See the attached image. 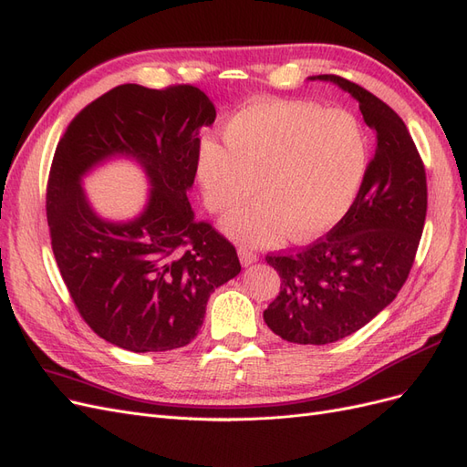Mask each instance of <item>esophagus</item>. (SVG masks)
<instances>
[{
	"label": "esophagus",
	"mask_w": 467,
	"mask_h": 467,
	"mask_svg": "<svg viewBox=\"0 0 467 467\" xmlns=\"http://www.w3.org/2000/svg\"><path fill=\"white\" fill-rule=\"evenodd\" d=\"M237 255H239V261H242V265H245V266H249V265H253V263H257V253H253L251 249H247V247H239L237 249Z\"/></svg>",
	"instance_id": "34e87169"
}]
</instances>
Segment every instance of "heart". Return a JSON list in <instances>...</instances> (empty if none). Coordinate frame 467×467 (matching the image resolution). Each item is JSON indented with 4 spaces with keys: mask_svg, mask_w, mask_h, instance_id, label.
<instances>
[{
    "mask_svg": "<svg viewBox=\"0 0 467 467\" xmlns=\"http://www.w3.org/2000/svg\"><path fill=\"white\" fill-rule=\"evenodd\" d=\"M222 142L206 140L199 150L204 202L225 214L251 199L259 181L265 199L223 222L230 235L255 245L333 230L355 206L372 155L370 132L352 110L285 99L235 110Z\"/></svg>",
    "mask_w": 467,
    "mask_h": 467,
    "instance_id": "b5f03b06",
    "label": "heart"
}]
</instances>
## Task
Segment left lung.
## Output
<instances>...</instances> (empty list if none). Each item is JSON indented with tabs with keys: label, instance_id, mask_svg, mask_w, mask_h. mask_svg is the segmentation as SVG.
Wrapping results in <instances>:
<instances>
[{
	"label": "left lung",
	"instance_id": "left-lung-1",
	"mask_svg": "<svg viewBox=\"0 0 467 467\" xmlns=\"http://www.w3.org/2000/svg\"><path fill=\"white\" fill-rule=\"evenodd\" d=\"M358 101L376 150L355 206L314 244L266 255L280 292L263 312L273 333L296 345H327L364 327L393 302L415 263L427 218V173L405 122L389 105L341 76Z\"/></svg>",
	"mask_w": 467,
	"mask_h": 467
}]
</instances>
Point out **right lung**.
I'll return each instance as SVG.
<instances>
[{"label": "right lung", "instance_id": "right-lung-1", "mask_svg": "<svg viewBox=\"0 0 467 467\" xmlns=\"http://www.w3.org/2000/svg\"><path fill=\"white\" fill-rule=\"evenodd\" d=\"M214 119V105L194 86L124 83L81 109L56 148L47 187L54 257L83 321L120 348L189 345L210 294L242 271L235 247L196 222L187 199L199 134ZM115 154L134 157L152 185L132 223L99 219L80 189V177Z\"/></svg>", "mask_w": 467, "mask_h": 467}]
</instances>
